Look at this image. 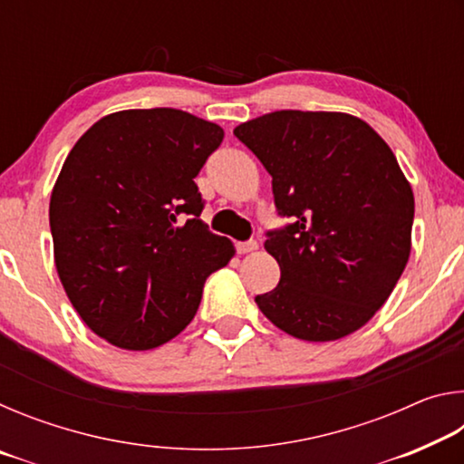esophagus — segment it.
I'll list each match as a JSON object with an SVG mask.
<instances>
[{
    "mask_svg": "<svg viewBox=\"0 0 464 464\" xmlns=\"http://www.w3.org/2000/svg\"><path fill=\"white\" fill-rule=\"evenodd\" d=\"M254 249H257V241H254V239H247V241H239L237 243L239 254H249V251H254Z\"/></svg>",
    "mask_w": 464,
    "mask_h": 464,
    "instance_id": "1",
    "label": "esophagus"
}]
</instances>
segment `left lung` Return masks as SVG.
<instances>
[{
	"instance_id": "obj_1",
	"label": "left lung",
	"mask_w": 464,
	"mask_h": 464,
	"mask_svg": "<svg viewBox=\"0 0 464 464\" xmlns=\"http://www.w3.org/2000/svg\"><path fill=\"white\" fill-rule=\"evenodd\" d=\"M272 176L286 225L266 233L280 282L256 303L307 342L362 327L401 278L413 192L389 145L356 116L278 110L233 130Z\"/></svg>"
}]
</instances>
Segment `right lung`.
Masks as SVG:
<instances>
[{"mask_svg":"<svg viewBox=\"0 0 464 464\" xmlns=\"http://www.w3.org/2000/svg\"><path fill=\"white\" fill-rule=\"evenodd\" d=\"M223 137L176 108L122 110L63 163L49 208L54 264L85 325L112 345L151 350L176 337L204 282L235 256L200 221L194 182Z\"/></svg>","mask_w":464,"mask_h":464,"instance_id":"add662e5","label":"right lung"}]
</instances>
